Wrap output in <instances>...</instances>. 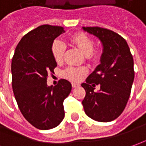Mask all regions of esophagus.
<instances>
[{
	"instance_id": "1",
	"label": "esophagus",
	"mask_w": 146,
	"mask_h": 146,
	"mask_svg": "<svg viewBox=\"0 0 146 146\" xmlns=\"http://www.w3.org/2000/svg\"><path fill=\"white\" fill-rule=\"evenodd\" d=\"M80 86L78 83H76V82H72V86H73V88H76V87H78V86Z\"/></svg>"
}]
</instances>
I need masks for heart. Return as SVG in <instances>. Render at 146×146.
<instances>
[{"mask_svg":"<svg viewBox=\"0 0 146 146\" xmlns=\"http://www.w3.org/2000/svg\"><path fill=\"white\" fill-rule=\"evenodd\" d=\"M70 41L74 45H76L77 48L81 50L86 55V58L89 60H97L100 56V50L94 49V42L92 38H90L89 36H87L83 33H78L73 35L70 37ZM65 47L59 40H56L53 41L51 46V52L52 55L57 63L61 62L64 59V53H65ZM86 70L83 68L73 67L69 66L67 69H65L63 72V74L65 77L78 81L83 76Z\"/></svg>","mask_w":146,"mask_h":146,"instance_id":"obj_1","label":"heart"}]
</instances>
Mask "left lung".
I'll use <instances>...</instances> for the list:
<instances>
[{
	"instance_id": "1",
	"label": "left lung",
	"mask_w": 146,
	"mask_h": 146,
	"mask_svg": "<svg viewBox=\"0 0 146 146\" xmlns=\"http://www.w3.org/2000/svg\"><path fill=\"white\" fill-rule=\"evenodd\" d=\"M103 45L101 64L81 86L86 90L82 105L86 115L100 122L117 118L126 106L134 79L133 59L126 40L117 33L100 27H83ZM99 84L100 90L94 91Z\"/></svg>"
}]
</instances>
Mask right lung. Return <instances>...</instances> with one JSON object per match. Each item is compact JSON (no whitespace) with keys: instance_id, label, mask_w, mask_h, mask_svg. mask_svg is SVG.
Segmentation results:
<instances>
[{"instance_id":"obj_1","label":"right lung","mask_w":146,"mask_h":146,"mask_svg":"<svg viewBox=\"0 0 146 146\" xmlns=\"http://www.w3.org/2000/svg\"><path fill=\"white\" fill-rule=\"evenodd\" d=\"M63 33L60 26L40 25L21 38L12 59V86L19 109L29 122L42 130L62 121L63 102L72 90L65 79L55 86L47 85L48 74L56 67L51 46Z\"/></svg>"}]
</instances>
